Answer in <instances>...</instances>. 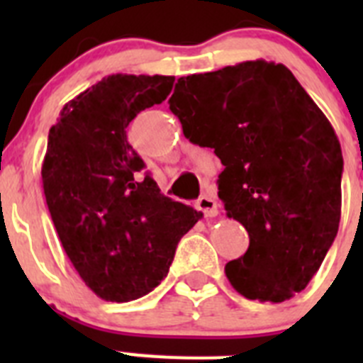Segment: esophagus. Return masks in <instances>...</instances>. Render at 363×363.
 I'll return each mask as SVG.
<instances>
[{
	"label": "esophagus",
	"instance_id": "obj_1",
	"mask_svg": "<svg viewBox=\"0 0 363 363\" xmlns=\"http://www.w3.org/2000/svg\"><path fill=\"white\" fill-rule=\"evenodd\" d=\"M196 209L203 213L205 218H214L218 214V203L213 194H203L196 201Z\"/></svg>",
	"mask_w": 363,
	"mask_h": 363
}]
</instances>
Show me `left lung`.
Masks as SVG:
<instances>
[{"label": "left lung", "instance_id": "1", "mask_svg": "<svg viewBox=\"0 0 363 363\" xmlns=\"http://www.w3.org/2000/svg\"><path fill=\"white\" fill-rule=\"evenodd\" d=\"M169 108L189 142L221 160L218 196L249 233L245 255L225 265L230 285L272 303L306 289L342 213L344 158L325 114L265 60L179 78Z\"/></svg>", "mask_w": 363, "mask_h": 363}]
</instances>
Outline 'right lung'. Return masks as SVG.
<instances>
[{"mask_svg": "<svg viewBox=\"0 0 363 363\" xmlns=\"http://www.w3.org/2000/svg\"><path fill=\"white\" fill-rule=\"evenodd\" d=\"M174 76L112 74L62 108L41 165L45 200L82 280L107 301L145 296L201 213L163 196L127 142V125L172 91Z\"/></svg>", "mask_w": 363, "mask_h": 363, "instance_id": "right-lung-1", "label": "right lung"}]
</instances>
